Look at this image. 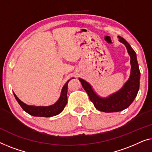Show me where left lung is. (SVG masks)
Segmentation results:
<instances>
[{
  "mask_svg": "<svg viewBox=\"0 0 152 152\" xmlns=\"http://www.w3.org/2000/svg\"><path fill=\"white\" fill-rule=\"evenodd\" d=\"M119 41L125 45L130 56L131 72L128 80L118 91L107 97L102 98L98 95L93 87L86 80L79 78L83 87L86 91L89 99L98 110L103 112H117L125 110L132 103L137 96L140 87V72L137 57L131 45L121 36H118Z\"/></svg>",
  "mask_w": 152,
  "mask_h": 152,
  "instance_id": "obj_1",
  "label": "left lung"
}]
</instances>
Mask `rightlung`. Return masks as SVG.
Here are the masks:
<instances>
[{
	"label": "right lung",
	"instance_id": "1",
	"mask_svg": "<svg viewBox=\"0 0 152 152\" xmlns=\"http://www.w3.org/2000/svg\"><path fill=\"white\" fill-rule=\"evenodd\" d=\"M67 81V83L64 85V86L62 88L61 96L58 98V100L55 102L54 104L50 106H34V105H29L24 103L21 101L19 98L16 96L14 92V95L16 98L17 102L20 104L23 110L26 112L27 114L31 115L34 116L38 117H52L54 116L59 114L60 113L63 112L64 108L67 102V85L69 81Z\"/></svg>",
	"mask_w": 152,
	"mask_h": 152
}]
</instances>
